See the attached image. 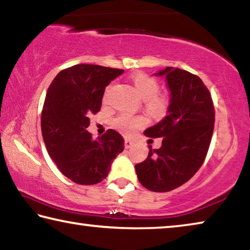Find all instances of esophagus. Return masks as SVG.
<instances>
[{
	"mask_svg": "<svg viewBox=\"0 0 250 250\" xmlns=\"http://www.w3.org/2000/svg\"><path fill=\"white\" fill-rule=\"evenodd\" d=\"M132 146H133V142L131 141L130 139H125V149H130V147Z\"/></svg>",
	"mask_w": 250,
	"mask_h": 250,
	"instance_id": "esophagus-1",
	"label": "esophagus"
}]
</instances>
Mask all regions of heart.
Instances as JSON below:
<instances>
[{"mask_svg":"<svg viewBox=\"0 0 250 250\" xmlns=\"http://www.w3.org/2000/svg\"><path fill=\"white\" fill-rule=\"evenodd\" d=\"M132 83L138 94L140 95L146 101V107L152 116L162 117L167 113L170 100L167 96L158 94L160 90V84L158 80L146 74H138L132 77ZM111 84L107 87L104 91V100L107 99L109 91L111 90ZM145 118L139 116H131L129 113H122V115L116 117L112 120V126L119 130L121 133L130 135L135 130L145 125Z\"/></svg>","mask_w":250,"mask_h":250,"instance_id":"1","label":"heart"}]
</instances>
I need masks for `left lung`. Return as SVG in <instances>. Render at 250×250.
I'll use <instances>...</instances> for the list:
<instances>
[{"label": "left lung", "instance_id": "1", "mask_svg": "<svg viewBox=\"0 0 250 250\" xmlns=\"http://www.w3.org/2000/svg\"><path fill=\"white\" fill-rule=\"evenodd\" d=\"M155 76H166L170 90L167 115L145 131L149 138H162L143 162L135 164L138 180L152 192H168L186 183L202 167L213 135L215 110L202 79L188 71L167 67Z\"/></svg>", "mask_w": 250, "mask_h": 250}]
</instances>
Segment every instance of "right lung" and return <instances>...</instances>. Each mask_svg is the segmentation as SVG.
Returning <instances> with one entry per match:
<instances>
[{"instance_id":"add662e5","label":"right lung","mask_w":250,"mask_h":250,"mask_svg":"<svg viewBox=\"0 0 250 250\" xmlns=\"http://www.w3.org/2000/svg\"><path fill=\"white\" fill-rule=\"evenodd\" d=\"M122 73L79 64L62 70L49 84L42 111V134L58 170L75 183H99L125 149L124 138L115 130L109 129L96 140L87 131L89 115L101 108L105 87Z\"/></svg>"}]
</instances>
